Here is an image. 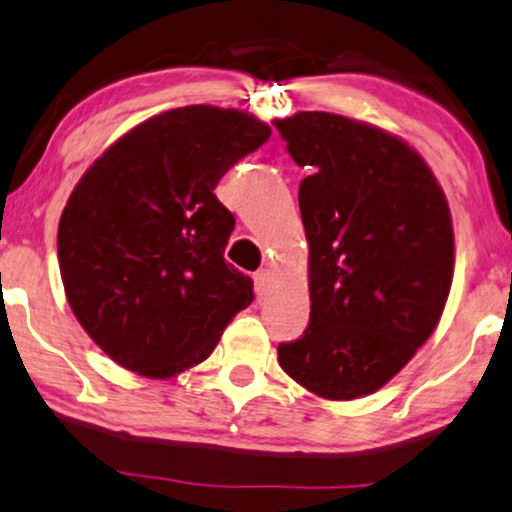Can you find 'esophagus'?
<instances>
[{
	"mask_svg": "<svg viewBox=\"0 0 512 512\" xmlns=\"http://www.w3.org/2000/svg\"><path fill=\"white\" fill-rule=\"evenodd\" d=\"M254 282H256V292L258 294H266L270 287H273V273L270 270H258V273L254 275Z\"/></svg>",
	"mask_w": 512,
	"mask_h": 512,
	"instance_id": "esophagus-1",
	"label": "esophagus"
}]
</instances>
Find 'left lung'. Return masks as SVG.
I'll list each match as a JSON object with an SVG mask.
<instances>
[{"instance_id":"obj_1","label":"left lung","mask_w":512,"mask_h":512,"mask_svg":"<svg viewBox=\"0 0 512 512\" xmlns=\"http://www.w3.org/2000/svg\"><path fill=\"white\" fill-rule=\"evenodd\" d=\"M296 166L311 323L277 346L282 370L332 401L387 384L437 327L453 280L451 213L399 137L325 111L277 121Z\"/></svg>"}]
</instances>
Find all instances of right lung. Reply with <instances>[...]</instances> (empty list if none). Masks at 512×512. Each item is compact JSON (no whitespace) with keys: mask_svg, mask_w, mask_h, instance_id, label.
I'll use <instances>...</instances> for the list:
<instances>
[{"mask_svg":"<svg viewBox=\"0 0 512 512\" xmlns=\"http://www.w3.org/2000/svg\"><path fill=\"white\" fill-rule=\"evenodd\" d=\"M270 128L237 109L182 106L111 144L59 220V268L78 323L147 377L206 361L254 282L225 261L235 216L213 189Z\"/></svg>","mask_w":512,"mask_h":512,"instance_id":"obj_1","label":"right lung"}]
</instances>
